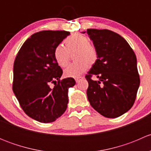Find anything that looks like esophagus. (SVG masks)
<instances>
[{"label": "esophagus", "instance_id": "34e87169", "mask_svg": "<svg viewBox=\"0 0 151 151\" xmlns=\"http://www.w3.org/2000/svg\"><path fill=\"white\" fill-rule=\"evenodd\" d=\"M82 79H83V77H77V78H75L76 83H79V82H80Z\"/></svg>", "mask_w": 151, "mask_h": 151}]
</instances>
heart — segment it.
<instances>
[{"label":"heart","mask_w":151,"mask_h":151,"mask_svg":"<svg viewBox=\"0 0 151 151\" xmlns=\"http://www.w3.org/2000/svg\"><path fill=\"white\" fill-rule=\"evenodd\" d=\"M64 43L65 47L59 45L55 47L54 58L59 66L64 67L68 64L69 52L75 51L74 59L76 61L64 69L66 77H78L89 68V64H94L98 59L96 49L89 43V39L84 35L74 33L65 39Z\"/></svg>","instance_id":"obj_1"}]
</instances>
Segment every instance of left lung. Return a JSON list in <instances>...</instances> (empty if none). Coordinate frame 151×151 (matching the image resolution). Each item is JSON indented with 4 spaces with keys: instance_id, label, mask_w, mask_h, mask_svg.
<instances>
[{
    "instance_id": "1",
    "label": "left lung",
    "mask_w": 151,
    "mask_h": 151,
    "mask_svg": "<svg viewBox=\"0 0 151 151\" xmlns=\"http://www.w3.org/2000/svg\"><path fill=\"white\" fill-rule=\"evenodd\" d=\"M87 33L98 52L85 76L88 101L103 116L118 118L132 108L136 99L140 83L136 55L122 36L112 30L88 29ZM92 75L98 81L91 80Z\"/></svg>"
}]
</instances>
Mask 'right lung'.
Listing matches in <instances>:
<instances>
[{
	"instance_id": "add662e5",
	"label": "right lung",
	"mask_w": 151,
	"mask_h": 151,
	"mask_svg": "<svg viewBox=\"0 0 151 151\" xmlns=\"http://www.w3.org/2000/svg\"><path fill=\"white\" fill-rule=\"evenodd\" d=\"M70 34L65 30H42L28 38L18 52L14 63L13 91L24 112L41 123H51L65 112L68 88L75 85L72 77L60 78L61 68L54 50ZM55 86L50 88V84Z\"/></svg>"
}]
</instances>
